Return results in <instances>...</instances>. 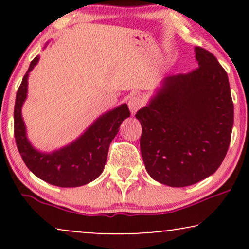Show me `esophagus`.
<instances>
[{
    "mask_svg": "<svg viewBox=\"0 0 249 249\" xmlns=\"http://www.w3.org/2000/svg\"><path fill=\"white\" fill-rule=\"evenodd\" d=\"M128 105H129V110H130L131 114H135L136 112H137L139 108L144 105V103H142V101L139 97L132 96L130 100L128 101Z\"/></svg>",
    "mask_w": 249,
    "mask_h": 249,
    "instance_id": "esophagus-1",
    "label": "esophagus"
}]
</instances>
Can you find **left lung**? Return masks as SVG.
<instances>
[{"label": "left lung", "instance_id": "left-lung-1", "mask_svg": "<svg viewBox=\"0 0 249 249\" xmlns=\"http://www.w3.org/2000/svg\"><path fill=\"white\" fill-rule=\"evenodd\" d=\"M195 53L198 68L166 77L136 114L146 171L170 187L190 186L213 175L231 139L233 103L228 74L207 50L197 46Z\"/></svg>", "mask_w": 249, "mask_h": 249}]
</instances>
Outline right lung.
<instances>
[{
  "mask_svg": "<svg viewBox=\"0 0 249 249\" xmlns=\"http://www.w3.org/2000/svg\"><path fill=\"white\" fill-rule=\"evenodd\" d=\"M36 56L18 88L15 104V138L18 151L30 171L39 179L57 187H79L93 181L103 172L108 146L117 136L121 122L130 115L127 104L102 114L79 138L52 153L37 151L26 135L21 107L28 91V74L38 62Z\"/></svg>",
  "mask_w": 249,
  "mask_h": 249,
  "instance_id": "1",
  "label": "right lung"
}]
</instances>
